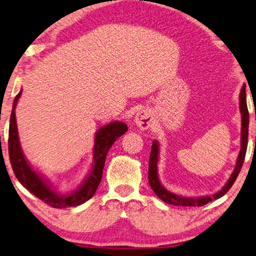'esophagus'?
I'll use <instances>...</instances> for the list:
<instances>
[{
  "label": "esophagus",
  "instance_id": "obj_1",
  "mask_svg": "<svg viewBox=\"0 0 256 256\" xmlns=\"http://www.w3.org/2000/svg\"><path fill=\"white\" fill-rule=\"evenodd\" d=\"M134 122L140 130H148L152 124V115L148 110H140L134 118Z\"/></svg>",
  "mask_w": 256,
  "mask_h": 256
}]
</instances>
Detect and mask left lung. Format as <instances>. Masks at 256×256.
Instances as JSON below:
<instances>
[{
    "label": "left lung",
    "instance_id": "1",
    "mask_svg": "<svg viewBox=\"0 0 256 256\" xmlns=\"http://www.w3.org/2000/svg\"><path fill=\"white\" fill-rule=\"evenodd\" d=\"M240 110L242 114V133H240V151L236 162V166L230 174V178L227 181L226 184L222 187L220 192L214 194L212 196H204L198 198H190V197H182L179 194H176L166 190L164 186L161 184L159 176H158V161H159V143L158 141H153L152 148L150 153V161H148V184L154 194L159 197L161 200H164L166 204L174 206H184V207H196V206H204L212 202V199H218L224 196L228 192L232 186L234 184L236 178L242 169V166L244 164L246 150H248V110L246 105V92H245V85L242 87L240 94Z\"/></svg>",
    "mask_w": 256,
    "mask_h": 256
}]
</instances>
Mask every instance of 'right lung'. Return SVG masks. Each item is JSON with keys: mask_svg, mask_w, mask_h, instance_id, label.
<instances>
[{"mask_svg": "<svg viewBox=\"0 0 256 256\" xmlns=\"http://www.w3.org/2000/svg\"><path fill=\"white\" fill-rule=\"evenodd\" d=\"M22 90L16 96L13 102L12 112L10 118V126H8V156L16 176L23 187L26 188L36 197L41 199L44 204L54 208H67L76 207L90 199L96 189L98 187L103 174L105 159L108 152L118 138L128 131L126 124L123 122H112L105 126H102L96 133L95 144L92 154H94V164H92L90 174L80 188L69 194H60L56 192L50 187L42 176L38 174L28 164L22 148L20 146L18 136L16 120V106L18 100L20 98Z\"/></svg>", "mask_w": 256, "mask_h": 256, "instance_id": "right-lung-1", "label": "right lung"}]
</instances>
